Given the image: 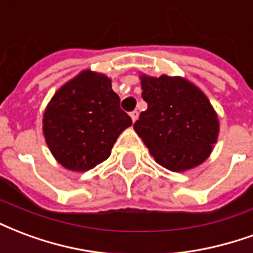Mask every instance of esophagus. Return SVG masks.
<instances>
[{"instance_id":"obj_1","label":"esophagus","mask_w":253,"mask_h":253,"mask_svg":"<svg viewBox=\"0 0 253 253\" xmlns=\"http://www.w3.org/2000/svg\"><path fill=\"white\" fill-rule=\"evenodd\" d=\"M130 117H131L132 122H135L138 119V111H131L130 112Z\"/></svg>"}]
</instances>
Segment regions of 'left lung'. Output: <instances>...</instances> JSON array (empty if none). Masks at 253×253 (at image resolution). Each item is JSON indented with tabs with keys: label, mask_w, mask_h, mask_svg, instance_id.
Instances as JSON below:
<instances>
[{
	"label": "left lung",
	"mask_w": 253,
	"mask_h": 253,
	"mask_svg": "<svg viewBox=\"0 0 253 253\" xmlns=\"http://www.w3.org/2000/svg\"><path fill=\"white\" fill-rule=\"evenodd\" d=\"M141 79L147 110L134 128L155 161L171 171L204 162L218 135L217 115L207 96L182 78L143 75Z\"/></svg>",
	"instance_id": "obj_1"
}]
</instances>
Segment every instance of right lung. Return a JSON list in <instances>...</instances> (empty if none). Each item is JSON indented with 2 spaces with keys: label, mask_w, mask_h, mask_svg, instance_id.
Returning a JSON list of instances; mask_svg holds the SVG:
<instances>
[{
  "label": "right lung",
  "mask_w": 253,
  "mask_h": 253,
  "mask_svg": "<svg viewBox=\"0 0 253 253\" xmlns=\"http://www.w3.org/2000/svg\"><path fill=\"white\" fill-rule=\"evenodd\" d=\"M48 147L64 168L85 171L102 164L131 118L121 108L111 80L83 71L55 93L44 112Z\"/></svg>",
  "instance_id": "1"
}]
</instances>
